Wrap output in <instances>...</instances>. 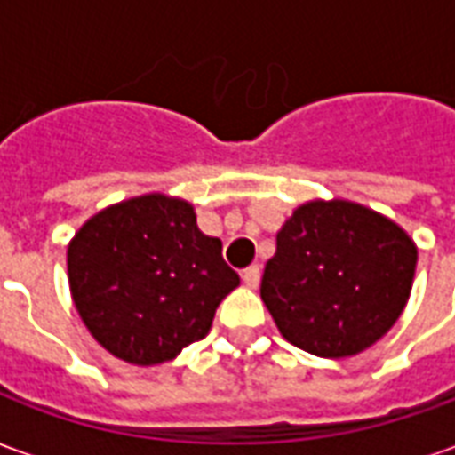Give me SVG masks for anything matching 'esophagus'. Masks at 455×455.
Here are the masks:
<instances>
[{"label": "esophagus", "mask_w": 455, "mask_h": 455, "mask_svg": "<svg viewBox=\"0 0 455 455\" xmlns=\"http://www.w3.org/2000/svg\"><path fill=\"white\" fill-rule=\"evenodd\" d=\"M241 277H243V283H246L248 287H258V283H260V267L248 266L246 270L241 273Z\"/></svg>", "instance_id": "esophagus-1"}]
</instances>
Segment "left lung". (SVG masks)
Segmentation results:
<instances>
[{
	"instance_id": "8db88e82",
	"label": "left lung",
	"mask_w": 455,
	"mask_h": 455,
	"mask_svg": "<svg viewBox=\"0 0 455 455\" xmlns=\"http://www.w3.org/2000/svg\"><path fill=\"white\" fill-rule=\"evenodd\" d=\"M417 267L411 238L353 202H309L277 231L260 297L280 334L322 358H348L387 334Z\"/></svg>"
}]
</instances>
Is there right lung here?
Returning a JSON list of instances; mask_svg holds the SVG:
<instances>
[{"mask_svg":"<svg viewBox=\"0 0 455 455\" xmlns=\"http://www.w3.org/2000/svg\"><path fill=\"white\" fill-rule=\"evenodd\" d=\"M68 275L90 334L116 358L156 365L204 339L219 302L238 285L221 241L204 236L182 199H129L84 224Z\"/></svg>","mask_w":455,"mask_h":455,"instance_id":"right-lung-1","label":"right lung"}]
</instances>
